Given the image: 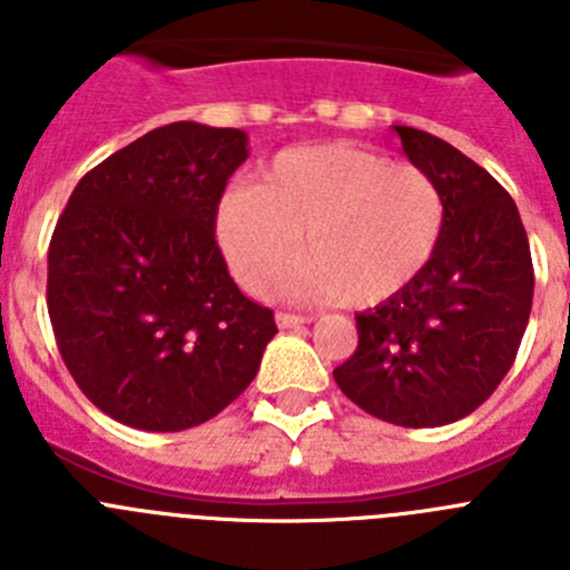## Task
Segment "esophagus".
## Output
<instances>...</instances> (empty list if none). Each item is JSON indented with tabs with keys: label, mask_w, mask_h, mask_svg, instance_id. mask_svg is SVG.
<instances>
[{
	"label": "esophagus",
	"mask_w": 570,
	"mask_h": 570,
	"mask_svg": "<svg viewBox=\"0 0 570 570\" xmlns=\"http://www.w3.org/2000/svg\"><path fill=\"white\" fill-rule=\"evenodd\" d=\"M305 322H311V316L288 314V311H279V314H276V325H279V328H299Z\"/></svg>",
	"instance_id": "1"
}]
</instances>
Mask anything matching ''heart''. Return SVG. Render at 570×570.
Masks as SVG:
<instances>
[{
    "label": "heart",
    "mask_w": 570,
    "mask_h": 570,
    "mask_svg": "<svg viewBox=\"0 0 570 570\" xmlns=\"http://www.w3.org/2000/svg\"><path fill=\"white\" fill-rule=\"evenodd\" d=\"M442 225L445 203L425 170L356 145L285 150L259 188L230 190L216 219L248 291L271 294L305 254L302 288L356 308L405 291L434 259Z\"/></svg>",
    "instance_id": "b5f03b06"
}]
</instances>
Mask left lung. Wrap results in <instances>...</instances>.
<instances>
[{"label": "left lung", "instance_id": "1", "mask_svg": "<svg viewBox=\"0 0 570 570\" xmlns=\"http://www.w3.org/2000/svg\"><path fill=\"white\" fill-rule=\"evenodd\" d=\"M394 130L440 188L445 225L428 268L356 314L360 345L334 380L376 420L436 428L476 411L511 371L531 316V248L517 203L485 168L440 136Z\"/></svg>", "mask_w": 570, "mask_h": 570}]
</instances>
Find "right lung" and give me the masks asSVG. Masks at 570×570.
<instances>
[{
    "mask_svg": "<svg viewBox=\"0 0 570 570\" xmlns=\"http://www.w3.org/2000/svg\"><path fill=\"white\" fill-rule=\"evenodd\" d=\"M245 159V130L170 122L90 168L59 216L53 336L79 391L122 425H203L250 385L274 340V311L236 288L216 242Z\"/></svg>",
    "mask_w": 570,
    "mask_h": 570,
    "instance_id": "obj_1",
    "label": "right lung"
}]
</instances>
